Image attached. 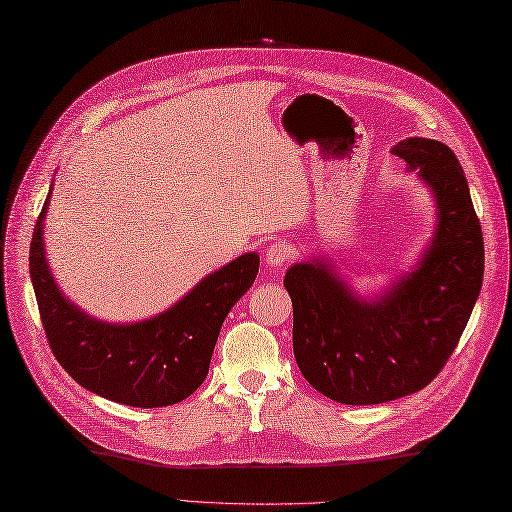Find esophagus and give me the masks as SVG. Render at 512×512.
Masks as SVG:
<instances>
[{"label": "esophagus", "mask_w": 512, "mask_h": 512, "mask_svg": "<svg viewBox=\"0 0 512 512\" xmlns=\"http://www.w3.org/2000/svg\"><path fill=\"white\" fill-rule=\"evenodd\" d=\"M292 257H295V248H292V244H288L286 239H281V242H273L266 250V264L275 266V268L290 264Z\"/></svg>", "instance_id": "obj_1"}]
</instances>
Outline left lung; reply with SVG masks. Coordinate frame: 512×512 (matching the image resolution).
Masks as SVG:
<instances>
[{
  "label": "left lung",
  "mask_w": 512,
  "mask_h": 512,
  "mask_svg": "<svg viewBox=\"0 0 512 512\" xmlns=\"http://www.w3.org/2000/svg\"><path fill=\"white\" fill-rule=\"evenodd\" d=\"M394 154L431 184L438 231L420 268L378 303H361L323 264L292 266V350L308 383L343 405L416 394L447 365L484 277V237L453 151L407 138Z\"/></svg>",
  "instance_id": "1"
}]
</instances>
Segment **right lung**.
<instances>
[{
	"label": "right lung",
	"instance_id": "right-lung-1",
	"mask_svg": "<svg viewBox=\"0 0 512 512\" xmlns=\"http://www.w3.org/2000/svg\"><path fill=\"white\" fill-rule=\"evenodd\" d=\"M43 202L30 242V279L41 325L59 365L76 383L129 407H167L189 398L209 374L226 314L253 286L259 257L246 253L200 281L178 306L134 325L101 323L65 299L43 257Z\"/></svg>",
	"mask_w": 512,
	"mask_h": 512
}]
</instances>
